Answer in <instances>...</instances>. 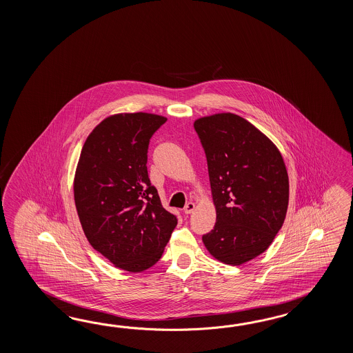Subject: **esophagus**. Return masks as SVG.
I'll use <instances>...</instances> for the list:
<instances>
[{"instance_id":"esophagus-1","label":"esophagus","mask_w":353,"mask_h":353,"mask_svg":"<svg viewBox=\"0 0 353 353\" xmlns=\"http://www.w3.org/2000/svg\"><path fill=\"white\" fill-rule=\"evenodd\" d=\"M195 210V204L193 202L187 203V205L184 207V213L185 214H190L193 210Z\"/></svg>"}]
</instances>
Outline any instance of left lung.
I'll return each mask as SVG.
<instances>
[{
    "label": "left lung",
    "instance_id": "8db88e82",
    "mask_svg": "<svg viewBox=\"0 0 353 353\" xmlns=\"http://www.w3.org/2000/svg\"><path fill=\"white\" fill-rule=\"evenodd\" d=\"M194 128L205 152L217 213L203 243L221 263H248L269 248L284 223L285 163L268 136L234 113L198 119Z\"/></svg>",
    "mask_w": 353,
    "mask_h": 353
}]
</instances>
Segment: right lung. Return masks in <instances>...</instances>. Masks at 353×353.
<instances>
[{
	"mask_svg": "<svg viewBox=\"0 0 353 353\" xmlns=\"http://www.w3.org/2000/svg\"><path fill=\"white\" fill-rule=\"evenodd\" d=\"M165 122L154 113L107 117L87 137L75 170V207L87 240L130 272L158 263L178 223L146 166L151 136Z\"/></svg>",
	"mask_w": 353,
	"mask_h": 353,
	"instance_id": "add662e5",
	"label": "right lung"
}]
</instances>
